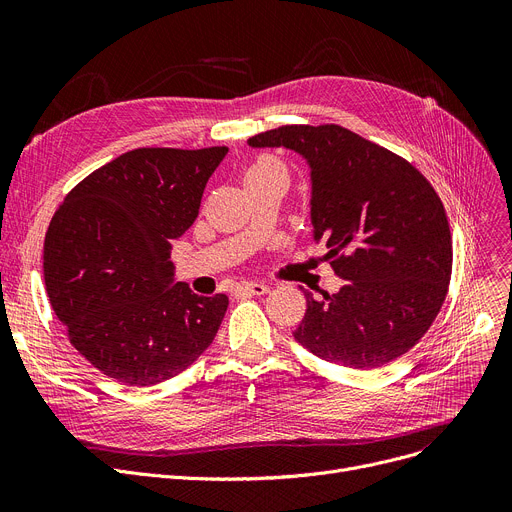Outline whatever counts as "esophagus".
<instances>
[{"instance_id": "obj_1", "label": "esophagus", "mask_w": 512, "mask_h": 512, "mask_svg": "<svg viewBox=\"0 0 512 512\" xmlns=\"http://www.w3.org/2000/svg\"><path fill=\"white\" fill-rule=\"evenodd\" d=\"M267 290H270V286L265 284H259V282H242L236 286V294H265Z\"/></svg>"}]
</instances>
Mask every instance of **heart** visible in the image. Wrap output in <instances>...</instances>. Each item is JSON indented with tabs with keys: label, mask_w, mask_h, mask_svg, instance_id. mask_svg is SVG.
<instances>
[{
	"label": "heart",
	"mask_w": 512,
	"mask_h": 512,
	"mask_svg": "<svg viewBox=\"0 0 512 512\" xmlns=\"http://www.w3.org/2000/svg\"><path fill=\"white\" fill-rule=\"evenodd\" d=\"M270 172H282L284 174V168L278 164V161H274L270 157H261L259 161H255V164L249 168L247 178L249 176H257V174H270Z\"/></svg>",
	"instance_id": "1"
}]
</instances>
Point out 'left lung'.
<instances>
[{
	"label": "left lung",
	"instance_id": "obj_1",
	"mask_svg": "<svg viewBox=\"0 0 512 512\" xmlns=\"http://www.w3.org/2000/svg\"><path fill=\"white\" fill-rule=\"evenodd\" d=\"M249 147L299 153L311 170L313 240H326L338 292L315 299L294 340L355 369L386 365L434 324L452 272V236L434 186L407 159L336 124L280 126Z\"/></svg>",
	"mask_w": 512,
	"mask_h": 512
}]
</instances>
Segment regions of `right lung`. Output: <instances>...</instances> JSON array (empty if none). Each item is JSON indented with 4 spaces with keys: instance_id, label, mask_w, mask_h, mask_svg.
<instances>
[{
    "instance_id": "add662e5",
    "label": "right lung",
    "mask_w": 512,
    "mask_h": 512,
    "mask_svg": "<svg viewBox=\"0 0 512 512\" xmlns=\"http://www.w3.org/2000/svg\"><path fill=\"white\" fill-rule=\"evenodd\" d=\"M226 153L132 149L78 182L53 215L43 247L49 301L72 346L107 378L166 382L218 334L228 297L176 282L170 253Z\"/></svg>"
}]
</instances>
